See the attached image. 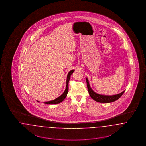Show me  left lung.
<instances>
[{
	"label": "left lung",
	"instance_id": "left-lung-1",
	"mask_svg": "<svg viewBox=\"0 0 146 146\" xmlns=\"http://www.w3.org/2000/svg\"><path fill=\"white\" fill-rule=\"evenodd\" d=\"M86 80L87 87H88V89L89 91V94L93 100H94L95 101L100 102V103H110V102H114V101L117 100L120 97H121L122 96V95L124 94V92H125V91H123V92H121V93H120L119 94L111 95V96L100 95V94L96 93L95 92H94L92 90V89L91 88L90 86L89 80L87 78H86Z\"/></svg>",
	"mask_w": 146,
	"mask_h": 146
}]
</instances>
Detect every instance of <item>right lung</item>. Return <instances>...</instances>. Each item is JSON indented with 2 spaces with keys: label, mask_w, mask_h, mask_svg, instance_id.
I'll return each instance as SVG.
<instances>
[{
  "label": "right lung",
  "mask_w": 146,
  "mask_h": 146,
  "mask_svg": "<svg viewBox=\"0 0 146 146\" xmlns=\"http://www.w3.org/2000/svg\"><path fill=\"white\" fill-rule=\"evenodd\" d=\"M74 70H71L68 73V75L67 76L66 89H65V90H64L61 96H60L59 97L56 98L55 100H54L50 101H48V102H44L45 104H59V103L62 102L64 100V98L66 97L67 95V93H68V83L70 82V76L72 75V74L74 72ZM38 102H39V101H38Z\"/></svg>",
  "instance_id": "obj_1"
}]
</instances>
